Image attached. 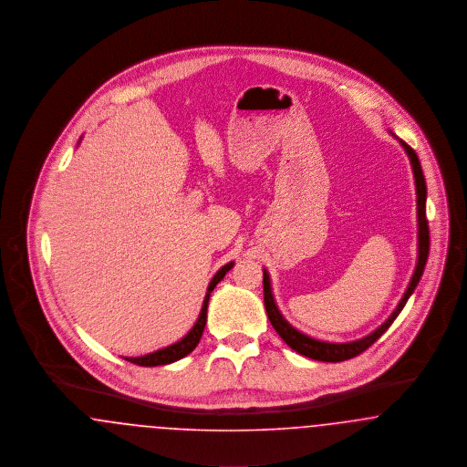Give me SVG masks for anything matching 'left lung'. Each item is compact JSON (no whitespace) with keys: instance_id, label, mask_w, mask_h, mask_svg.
<instances>
[{"instance_id":"1","label":"left lung","mask_w":467,"mask_h":467,"mask_svg":"<svg viewBox=\"0 0 467 467\" xmlns=\"http://www.w3.org/2000/svg\"><path fill=\"white\" fill-rule=\"evenodd\" d=\"M402 148L406 149L410 160H411V167H413V173H415V184H417V205H418V262L417 269L413 272V277L408 285V290L404 296L400 298L399 306L395 307L392 317L387 319L381 327H378L372 334H368V337H362L358 341L353 343H323V341H317L309 336L300 334L296 328H294L286 319L281 317L274 296H272V290H270V279L267 270H264V302H265V309H267V317H269L272 327L275 328V332L281 336V339L288 344L292 349L296 353L309 357L313 360H319V362H343V360H349L360 353H364L368 346L376 343L392 325L393 319L399 317V313L402 311V307L406 306L408 298L415 292L418 281L423 274L427 258H429V222H427V214H425V200H427V186H425V177L421 172V165L418 160L417 152L413 148H410L404 140H400Z\"/></svg>"}]
</instances>
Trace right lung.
Wrapping results in <instances>:
<instances>
[{"label":"right lung","instance_id":"1","mask_svg":"<svg viewBox=\"0 0 467 467\" xmlns=\"http://www.w3.org/2000/svg\"><path fill=\"white\" fill-rule=\"evenodd\" d=\"M232 267H234V264L230 262V264H226L224 267H222V269L214 274V277H213L211 283H209L205 298H203V306H202V311H200L197 323L193 325V328H192L179 343L171 344V346H167V348H163V349H158V351L149 353V355H144V357H128V358H124V360H128V362H131V364H137V366H142V368H154V366H167V364H172L175 360H181L182 357L190 355V353L197 348L198 341H200V337H202V332H203V328H205L209 296L213 294V290L216 288V285L224 277V274L232 269Z\"/></svg>","mask_w":467,"mask_h":467}]
</instances>
